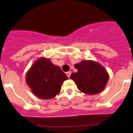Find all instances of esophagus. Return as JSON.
Returning <instances> with one entry per match:
<instances>
[{"label":"esophagus","instance_id":"1","mask_svg":"<svg viewBox=\"0 0 133 133\" xmlns=\"http://www.w3.org/2000/svg\"><path fill=\"white\" fill-rule=\"evenodd\" d=\"M66 75H67V76H68V77H70V75H71V72L70 71H69V72H67L66 73Z\"/></svg>","mask_w":133,"mask_h":133}]
</instances>
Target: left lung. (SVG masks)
Segmentation results:
<instances>
[{
    "mask_svg": "<svg viewBox=\"0 0 133 133\" xmlns=\"http://www.w3.org/2000/svg\"><path fill=\"white\" fill-rule=\"evenodd\" d=\"M76 73L71 75L77 88L88 95L100 93L105 88L109 80L106 69L100 64L92 60H84L75 64Z\"/></svg>",
    "mask_w": 133,
    "mask_h": 133,
    "instance_id": "obj_1",
    "label": "left lung"
}]
</instances>
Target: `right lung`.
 Listing matches in <instances>:
<instances>
[{"instance_id": "add662e5", "label": "right lung", "mask_w": 133, "mask_h": 133, "mask_svg": "<svg viewBox=\"0 0 133 133\" xmlns=\"http://www.w3.org/2000/svg\"><path fill=\"white\" fill-rule=\"evenodd\" d=\"M25 79L36 96L48 100L58 95L62 84L68 77L60 67L54 65L49 58L41 57L28 71Z\"/></svg>"}]
</instances>
